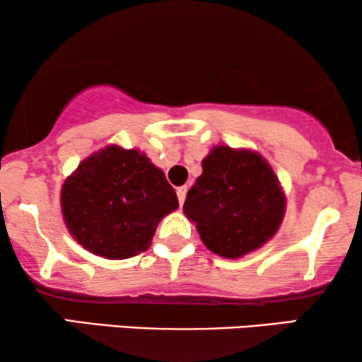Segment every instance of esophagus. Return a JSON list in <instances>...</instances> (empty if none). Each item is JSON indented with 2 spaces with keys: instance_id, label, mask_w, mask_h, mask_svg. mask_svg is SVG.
Segmentation results:
<instances>
[{
  "instance_id": "obj_1",
  "label": "esophagus",
  "mask_w": 362,
  "mask_h": 362,
  "mask_svg": "<svg viewBox=\"0 0 362 362\" xmlns=\"http://www.w3.org/2000/svg\"><path fill=\"white\" fill-rule=\"evenodd\" d=\"M186 192H187V187H186V186H181V187H177V189H176L177 201H180V204H182V202H185V199H186Z\"/></svg>"
}]
</instances>
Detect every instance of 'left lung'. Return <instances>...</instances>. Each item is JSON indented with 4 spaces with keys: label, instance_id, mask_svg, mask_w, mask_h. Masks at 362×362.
Returning <instances> with one entry per match:
<instances>
[{
    "label": "left lung",
    "instance_id": "1",
    "mask_svg": "<svg viewBox=\"0 0 362 362\" xmlns=\"http://www.w3.org/2000/svg\"><path fill=\"white\" fill-rule=\"evenodd\" d=\"M182 211L196 222L207 249L239 259L279 230L285 196L269 163L250 150L216 146L187 191Z\"/></svg>",
    "mask_w": 362,
    "mask_h": 362
}]
</instances>
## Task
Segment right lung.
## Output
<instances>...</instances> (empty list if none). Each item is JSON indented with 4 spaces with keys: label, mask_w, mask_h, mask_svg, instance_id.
Here are the masks:
<instances>
[{
    "label": "right lung",
    "mask_w": 362,
    "mask_h": 362,
    "mask_svg": "<svg viewBox=\"0 0 362 362\" xmlns=\"http://www.w3.org/2000/svg\"><path fill=\"white\" fill-rule=\"evenodd\" d=\"M61 206L69 232L83 249L122 260L145 252L158 222L180 202L165 173L143 153L110 145L67 177Z\"/></svg>",
    "instance_id": "right-lung-1"
}]
</instances>
